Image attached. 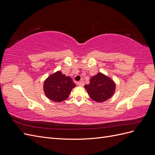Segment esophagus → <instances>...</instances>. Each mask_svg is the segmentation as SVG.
I'll use <instances>...</instances> for the list:
<instances>
[{
	"mask_svg": "<svg viewBox=\"0 0 155 155\" xmlns=\"http://www.w3.org/2000/svg\"><path fill=\"white\" fill-rule=\"evenodd\" d=\"M78 85H79V86H81V87H83V85H84V83H83V82H81V81H79V82H78Z\"/></svg>",
	"mask_w": 155,
	"mask_h": 155,
	"instance_id": "esophagus-1",
	"label": "esophagus"
}]
</instances>
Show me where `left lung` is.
Wrapping results in <instances>:
<instances>
[{
	"mask_svg": "<svg viewBox=\"0 0 155 155\" xmlns=\"http://www.w3.org/2000/svg\"><path fill=\"white\" fill-rule=\"evenodd\" d=\"M84 87L92 100L101 103L113 96L116 84L112 79L99 72L92 76L90 79V83Z\"/></svg>",
	"mask_w": 155,
	"mask_h": 155,
	"instance_id": "obj_1",
	"label": "left lung"
}]
</instances>
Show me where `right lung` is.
<instances>
[{"mask_svg":"<svg viewBox=\"0 0 155 155\" xmlns=\"http://www.w3.org/2000/svg\"><path fill=\"white\" fill-rule=\"evenodd\" d=\"M76 87L72 78L58 71L45 79L43 89L46 96L55 102L67 100L72 88Z\"/></svg>","mask_w":155,"mask_h":155,"instance_id":"add662e5","label":"right lung"}]
</instances>
